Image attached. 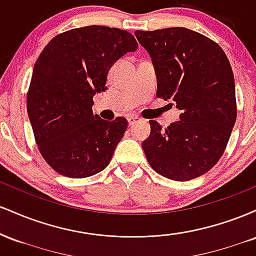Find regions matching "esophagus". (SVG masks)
Returning a JSON list of instances; mask_svg holds the SVG:
<instances>
[{
    "label": "esophagus",
    "instance_id": "esophagus-1",
    "mask_svg": "<svg viewBox=\"0 0 256 256\" xmlns=\"http://www.w3.org/2000/svg\"><path fill=\"white\" fill-rule=\"evenodd\" d=\"M140 119L138 118L137 116H128V125L132 126V125L136 124V122H140Z\"/></svg>",
    "mask_w": 256,
    "mask_h": 256
}]
</instances>
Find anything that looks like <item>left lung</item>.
Masks as SVG:
<instances>
[{
	"label": "left lung",
	"mask_w": 256,
	"mask_h": 256,
	"mask_svg": "<svg viewBox=\"0 0 256 256\" xmlns=\"http://www.w3.org/2000/svg\"><path fill=\"white\" fill-rule=\"evenodd\" d=\"M156 70L158 98L172 100L179 122L150 120L142 146L155 172L177 182L204 174L224 154L237 116L231 64L219 44L185 28L136 31Z\"/></svg>",
	"instance_id": "8db88e82"
}]
</instances>
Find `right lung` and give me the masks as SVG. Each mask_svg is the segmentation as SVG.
<instances>
[{
	"label": "right lung",
	"instance_id": "right-lung-1",
	"mask_svg": "<svg viewBox=\"0 0 256 256\" xmlns=\"http://www.w3.org/2000/svg\"><path fill=\"white\" fill-rule=\"evenodd\" d=\"M138 44L130 32L91 25L58 34L38 56L28 91V113L44 160L64 177L104 171L128 128L92 113L110 66Z\"/></svg>",
	"mask_w": 256,
	"mask_h": 256
}]
</instances>
